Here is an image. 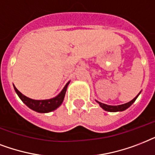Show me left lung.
<instances>
[{"label":"left lung","mask_w":155,"mask_h":155,"mask_svg":"<svg viewBox=\"0 0 155 155\" xmlns=\"http://www.w3.org/2000/svg\"><path fill=\"white\" fill-rule=\"evenodd\" d=\"M140 94V93H139ZM139 94L137 95L135 98H134L133 100H131L130 102L129 103H127V104H121V105H118V106H111V105H107V104H102L99 101H96L98 104H99V106L101 107L102 108L104 109L105 111H124V110H125L127 109L128 107L131 106L132 104H134L136 99L137 98V96L139 95Z\"/></svg>","instance_id":"obj_1"}]
</instances>
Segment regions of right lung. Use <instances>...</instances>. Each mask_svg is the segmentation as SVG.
Returning a JSON list of instances; mask_svg holds the SVG:
<instances>
[{
	"label": "right lung",
	"instance_id": "right-lung-1",
	"mask_svg": "<svg viewBox=\"0 0 155 155\" xmlns=\"http://www.w3.org/2000/svg\"><path fill=\"white\" fill-rule=\"evenodd\" d=\"M69 81L65 85L64 89L62 90L61 93L56 97L51 99H46V100H35L30 98H27L22 94L18 89L14 86V90L16 91V93L19 96V98L21 99V101L26 104V106L30 107L32 110L35 111L40 112V113H46V112H50L51 111H54L59 106H61L62 102L64 100L65 92H66L67 86L69 85Z\"/></svg>",
	"mask_w": 155,
	"mask_h": 155
}]
</instances>
